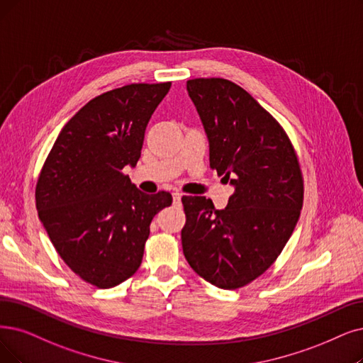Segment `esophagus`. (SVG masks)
I'll return each instance as SVG.
<instances>
[{
    "label": "esophagus",
    "instance_id": "obj_1",
    "mask_svg": "<svg viewBox=\"0 0 363 363\" xmlns=\"http://www.w3.org/2000/svg\"><path fill=\"white\" fill-rule=\"evenodd\" d=\"M172 204L174 206H182V194H179V192L172 194Z\"/></svg>",
    "mask_w": 363,
    "mask_h": 363
}]
</instances>
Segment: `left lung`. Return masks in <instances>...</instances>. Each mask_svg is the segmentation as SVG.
<instances>
[{"label":"left lung","instance_id":"left-lung-1","mask_svg":"<svg viewBox=\"0 0 363 363\" xmlns=\"http://www.w3.org/2000/svg\"><path fill=\"white\" fill-rule=\"evenodd\" d=\"M210 147V167L234 187L216 210L206 196H183V253L216 287L238 289L264 274L298 223L303 184L284 129L238 84L225 79L186 83Z\"/></svg>","mask_w":363,"mask_h":363}]
</instances>
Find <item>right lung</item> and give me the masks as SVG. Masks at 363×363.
I'll return each instance as SVG.
<instances>
[{"label": "right lung", "mask_w": 363, "mask_h": 363, "mask_svg": "<svg viewBox=\"0 0 363 363\" xmlns=\"http://www.w3.org/2000/svg\"><path fill=\"white\" fill-rule=\"evenodd\" d=\"M169 88L128 84L91 99L61 129L41 169L40 220L64 262L96 287L118 286L140 268L150 222L172 202L168 192H141L122 172L137 165Z\"/></svg>", "instance_id": "1"}]
</instances>
